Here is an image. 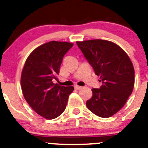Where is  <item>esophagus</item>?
Segmentation results:
<instances>
[{"instance_id":"34e87169","label":"esophagus","mask_w":148,"mask_h":148,"mask_svg":"<svg viewBox=\"0 0 148 148\" xmlns=\"http://www.w3.org/2000/svg\"><path fill=\"white\" fill-rule=\"evenodd\" d=\"M74 88L76 89V90H81V89L82 88L81 86H79V85H74Z\"/></svg>"}]
</instances>
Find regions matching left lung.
Returning a JSON list of instances; mask_svg holds the SVG:
<instances>
[{
    "label": "left lung",
    "mask_w": 148,
    "mask_h": 148,
    "mask_svg": "<svg viewBox=\"0 0 148 148\" xmlns=\"http://www.w3.org/2000/svg\"><path fill=\"white\" fill-rule=\"evenodd\" d=\"M102 85L92 89L87 108L98 116L108 118L120 110L133 91L134 69L127 54L119 46L106 40L76 42Z\"/></svg>",
    "instance_id": "8db88e82"
}]
</instances>
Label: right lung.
Instances as JSON below:
<instances>
[{
    "label": "right lung",
    "mask_w": 148,
    "mask_h": 148,
    "mask_svg": "<svg viewBox=\"0 0 148 148\" xmlns=\"http://www.w3.org/2000/svg\"><path fill=\"white\" fill-rule=\"evenodd\" d=\"M73 46L67 42L51 41L39 46L28 56L21 74L25 99L37 114L54 119L65 111L74 87L60 86L54 80L60 72L63 56Z\"/></svg>",
    "instance_id": "right-lung-1"
}]
</instances>
